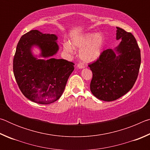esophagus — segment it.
Masks as SVG:
<instances>
[{"label": "esophagus", "mask_w": 150, "mask_h": 150, "mask_svg": "<svg viewBox=\"0 0 150 150\" xmlns=\"http://www.w3.org/2000/svg\"><path fill=\"white\" fill-rule=\"evenodd\" d=\"M77 67L78 68V69H83V68L85 67V66L83 65L82 63H79V64L77 65Z\"/></svg>", "instance_id": "esophagus-1"}]
</instances>
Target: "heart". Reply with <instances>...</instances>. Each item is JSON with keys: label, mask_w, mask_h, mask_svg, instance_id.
Here are the masks:
<instances>
[{"label": "heart", "mask_w": 150, "mask_h": 150, "mask_svg": "<svg viewBox=\"0 0 150 150\" xmlns=\"http://www.w3.org/2000/svg\"><path fill=\"white\" fill-rule=\"evenodd\" d=\"M105 45V38L103 33L87 32L72 38L71 43L65 42L63 50L69 54H73V47L79 48L80 59L84 63H91L99 59Z\"/></svg>", "instance_id": "obj_1"}]
</instances>
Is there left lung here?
<instances>
[{
  "label": "left lung",
  "mask_w": 150,
  "mask_h": 150,
  "mask_svg": "<svg viewBox=\"0 0 150 150\" xmlns=\"http://www.w3.org/2000/svg\"><path fill=\"white\" fill-rule=\"evenodd\" d=\"M115 49H108L96 62L89 65L93 72L90 88L93 95L104 101L115 100L130 91L138 77L140 50L131 33L116 27Z\"/></svg>",
  "instance_id": "obj_1"
}]
</instances>
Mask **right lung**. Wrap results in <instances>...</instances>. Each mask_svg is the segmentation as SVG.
<instances>
[{
  "label": "right lung",
  "mask_w": 150,
  "mask_h": 150,
  "mask_svg": "<svg viewBox=\"0 0 150 150\" xmlns=\"http://www.w3.org/2000/svg\"><path fill=\"white\" fill-rule=\"evenodd\" d=\"M58 38L33 30L22 35L17 45L13 71L22 94L32 102L49 105L57 100L64 91L74 63L54 57L59 51ZM34 47L39 55L33 53Z\"/></svg>",
  "instance_id": "obj_1"
}]
</instances>
